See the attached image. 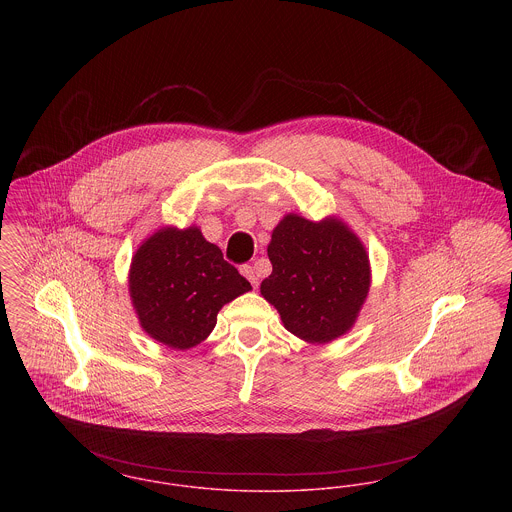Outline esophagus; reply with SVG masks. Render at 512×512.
Instances as JSON below:
<instances>
[{"label": "esophagus", "mask_w": 512, "mask_h": 512, "mask_svg": "<svg viewBox=\"0 0 512 512\" xmlns=\"http://www.w3.org/2000/svg\"><path fill=\"white\" fill-rule=\"evenodd\" d=\"M240 273L252 283V287H258V273L252 268V266H242Z\"/></svg>", "instance_id": "1"}]
</instances>
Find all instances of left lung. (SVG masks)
Instances as JSON below:
<instances>
[{
    "instance_id": "obj_1",
    "label": "left lung",
    "mask_w": 512,
    "mask_h": 512,
    "mask_svg": "<svg viewBox=\"0 0 512 512\" xmlns=\"http://www.w3.org/2000/svg\"><path fill=\"white\" fill-rule=\"evenodd\" d=\"M272 273L260 291L283 326L308 343L343 336L357 320L371 287L369 254L336 217L318 223L285 215L268 244Z\"/></svg>"
}]
</instances>
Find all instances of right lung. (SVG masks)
Segmentation results:
<instances>
[{"label": "right lung", "mask_w": 512, "mask_h": 512, "mask_svg": "<svg viewBox=\"0 0 512 512\" xmlns=\"http://www.w3.org/2000/svg\"><path fill=\"white\" fill-rule=\"evenodd\" d=\"M128 281L141 328L172 349L202 343L223 305L252 289L198 227H163L143 240Z\"/></svg>", "instance_id": "add662e5"}]
</instances>
